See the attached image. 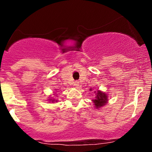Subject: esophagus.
<instances>
[{"label": "esophagus", "mask_w": 152, "mask_h": 152, "mask_svg": "<svg viewBox=\"0 0 152 152\" xmlns=\"http://www.w3.org/2000/svg\"><path fill=\"white\" fill-rule=\"evenodd\" d=\"M74 86H75V87H76V88H77V87H78V86H79V82L78 81H75L74 83Z\"/></svg>", "instance_id": "34e87169"}]
</instances>
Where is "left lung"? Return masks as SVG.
<instances>
[{
	"label": "left lung",
	"instance_id": "left-lung-1",
	"mask_svg": "<svg viewBox=\"0 0 152 152\" xmlns=\"http://www.w3.org/2000/svg\"><path fill=\"white\" fill-rule=\"evenodd\" d=\"M92 89L91 88L90 91ZM96 93V91H95ZM108 101V96L106 95L105 93L101 91H97L96 94L95 99H94L93 102L94 103V105L96 109H99V108L104 106L107 103Z\"/></svg>",
	"mask_w": 152,
	"mask_h": 152
}]
</instances>
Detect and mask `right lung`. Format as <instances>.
I'll return each instance as SVG.
<instances>
[{"label": "right lung", "instance_id": "right-lung-1", "mask_svg": "<svg viewBox=\"0 0 152 152\" xmlns=\"http://www.w3.org/2000/svg\"><path fill=\"white\" fill-rule=\"evenodd\" d=\"M49 101H51V102H57V100H56V99H49Z\"/></svg>", "mask_w": 152, "mask_h": 152}]
</instances>
